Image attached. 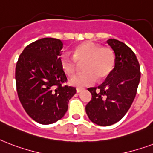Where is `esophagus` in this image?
Segmentation results:
<instances>
[{
    "instance_id": "esophagus-1",
    "label": "esophagus",
    "mask_w": 153,
    "mask_h": 153,
    "mask_svg": "<svg viewBox=\"0 0 153 153\" xmlns=\"http://www.w3.org/2000/svg\"><path fill=\"white\" fill-rule=\"evenodd\" d=\"M83 90H84V88H76V93H80V92H82Z\"/></svg>"
}]
</instances>
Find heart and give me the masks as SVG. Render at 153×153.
Wrapping results in <instances>:
<instances>
[{"label":"heart","mask_w":153,"mask_h":153,"mask_svg":"<svg viewBox=\"0 0 153 153\" xmlns=\"http://www.w3.org/2000/svg\"><path fill=\"white\" fill-rule=\"evenodd\" d=\"M85 62L82 65L84 72L75 75L70 84L76 87H85L102 80L109 75L114 66V53L111 48H101L93 42H85L74 49L73 56L64 52L60 57L61 68L68 76L74 74L76 69V61Z\"/></svg>","instance_id":"obj_1"}]
</instances>
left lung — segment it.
Returning <instances> with one entry per match:
<instances>
[{
    "mask_svg": "<svg viewBox=\"0 0 153 153\" xmlns=\"http://www.w3.org/2000/svg\"><path fill=\"white\" fill-rule=\"evenodd\" d=\"M107 43L114 52V68L105 82L88 88L92 100L85 107L90 120L100 126H109L124 117L134 100L140 79L133 51L116 39H109Z\"/></svg>",
    "mask_w": 153,
    "mask_h": 153,
    "instance_id": "1",
    "label": "left lung"
}]
</instances>
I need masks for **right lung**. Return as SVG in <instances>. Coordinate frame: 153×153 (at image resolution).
Returning a JSON list of instances; mask_svg holds the SVG:
<instances>
[{"label":"right lung","mask_w":153,"mask_h":153,"mask_svg":"<svg viewBox=\"0 0 153 153\" xmlns=\"http://www.w3.org/2000/svg\"><path fill=\"white\" fill-rule=\"evenodd\" d=\"M62 48L60 40L40 39L24 49L16 63L19 100L27 114L41 125L61 119L76 93L74 87L62 85L67 80L60 63Z\"/></svg>","instance_id":"right-lung-1"}]
</instances>
